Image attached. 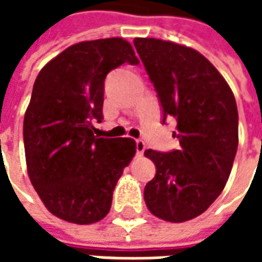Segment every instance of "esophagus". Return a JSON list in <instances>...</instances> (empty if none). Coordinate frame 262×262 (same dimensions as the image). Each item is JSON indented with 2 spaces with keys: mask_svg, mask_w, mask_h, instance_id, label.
<instances>
[{
  "mask_svg": "<svg viewBox=\"0 0 262 262\" xmlns=\"http://www.w3.org/2000/svg\"><path fill=\"white\" fill-rule=\"evenodd\" d=\"M144 150H146V143L143 142V140H136V153L137 156H143L144 153Z\"/></svg>",
  "mask_w": 262,
  "mask_h": 262,
  "instance_id": "1",
  "label": "esophagus"
}]
</instances>
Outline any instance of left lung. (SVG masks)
Returning a JSON list of instances; mask_svg holds the SVG:
<instances>
[{
	"mask_svg": "<svg viewBox=\"0 0 262 262\" xmlns=\"http://www.w3.org/2000/svg\"><path fill=\"white\" fill-rule=\"evenodd\" d=\"M135 48L163 108V123L177 119L178 150L144 156L156 177L144 188L148 210L180 223L203 213L230 176L238 146L234 95L214 66L195 49L153 37H136Z\"/></svg>",
	"mask_w": 262,
	"mask_h": 262,
	"instance_id": "obj_1",
	"label": "left lung"
}]
</instances>
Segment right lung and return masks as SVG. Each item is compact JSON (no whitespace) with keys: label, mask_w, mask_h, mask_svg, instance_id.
Wrapping results in <instances>:
<instances>
[{"label":"right lung","mask_w":262,"mask_h":262,"mask_svg":"<svg viewBox=\"0 0 262 262\" xmlns=\"http://www.w3.org/2000/svg\"><path fill=\"white\" fill-rule=\"evenodd\" d=\"M123 63L139 64L122 37L75 43L36 77L24 119V144L32 185L50 213L91 225L108 214L116 182L136 153L129 137L94 135L103 119V82Z\"/></svg>","instance_id":"add662e5"}]
</instances>
